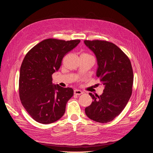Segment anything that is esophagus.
Here are the masks:
<instances>
[{
  "mask_svg": "<svg viewBox=\"0 0 153 153\" xmlns=\"http://www.w3.org/2000/svg\"><path fill=\"white\" fill-rule=\"evenodd\" d=\"M83 94V92L80 90H78V89H75V91H74V94L75 95H80Z\"/></svg>",
  "mask_w": 153,
  "mask_h": 153,
  "instance_id": "esophagus-1",
  "label": "esophagus"
}]
</instances>
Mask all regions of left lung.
<instances>
[{"label":"left lung","instance_id":"1","mask_svg":"<svg viewBox=\"0 0 153 153\" xmlns=\"http://www.w3.org/2000/svg\"><path fill=\"white\" fill-rule=\"evenodd\" d=\"M84 43L96 55L98 66L96 76L105 87L100 96L90 92L93 101L85 112L96 122L108 123L121 114L130 98L133 83L131 64L127 55L112 43L85 40Z\"/></svg>","mask_w":153,"mask_h":153}]
</instances>
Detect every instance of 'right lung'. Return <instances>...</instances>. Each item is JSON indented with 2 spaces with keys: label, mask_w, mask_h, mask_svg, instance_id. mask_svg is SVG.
<instances>
[{
  "label": "right lung",
  "mask_w": 153,
  "mask_h": 153,
  "mask_svg": "<svg viewBox=\"0 0 153 153\" xmlns=\"http://www.w3.org/2000/svg\"><path fill=\"white\" fill-rule=\"evenodd\" d=\"M80 42L47 39L26 54L20 67L19 94L24 107L36 121L50 124L64 114L73 90L53 84L52 76L59 70L64 55Z\"/></svg>",
  "instance_id": "add662e5"
}]
</instances>
